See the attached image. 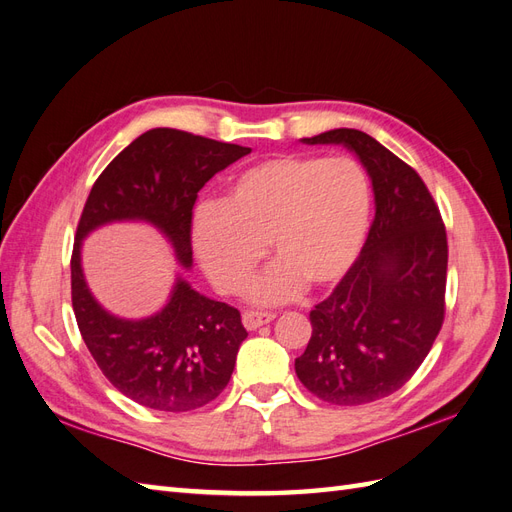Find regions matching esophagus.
Segmentation results:
<instances>
[{"label": "esophagus", "mask_w": 512, "mask_h": 512, "mask_svg": "<svg viewBox=\"0 0 512 512\" xmlns=\"http://www.w3.org/2000/svg\"><path fill=\"white\" fill-rule=\"evenodd\" d=\"M273 318L275 314L271 312H254V309H247V312H243V327L247 331H254L262 327V324H269Z\"/></svg>", "instance_id": "1"}]
</instances>
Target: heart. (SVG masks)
<instances>
[{"mask_svg": "<svg viewBox=\"0 0 512 512\" xmlns=\"http://www.w3.org/2000/svg\"><path fill=\"white\" fill-rule=\"evenodd\" d=\"M371 220V183L352 158L275 156L228 183L224 203L194 215L192 245L213 286L239 292L265 256L275 265L256 280L250 297L277 303L303 284L327 290L359 260Z\"/></svg>", "mask_w": 512, "mask_h": 512, "instance_id": "1", "label": "heart"}]
</instances>
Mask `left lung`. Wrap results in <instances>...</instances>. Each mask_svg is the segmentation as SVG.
Instances as JSON below:
<instances>
[{
    "mask_svg": "<svg viewBox=\"0 0 512 512\" xmlns=\"http://www.w3.org/2000/svg\"><path fill=\"white\" fill-rule=\"evenodd\" d=\"M305 145H344L365 166L376 200L359 260L318 303L312 337L294 361L309 393L363 406L399 391L444 322L448 243L438 205L416 170L361 130L337 128Z\"/></svg>",
    "mask_w": 512,
    "mask_h": 512,
    "instance_id": "8db88e82",
    "label": "left lung"
}]
</instances>
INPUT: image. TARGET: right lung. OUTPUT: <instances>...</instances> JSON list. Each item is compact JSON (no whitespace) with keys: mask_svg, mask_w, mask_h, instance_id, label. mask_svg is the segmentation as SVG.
Listing matches in <instances>:
<instances>
[{"mask_svg":"<svg viewBox=\"0 0 512 512\" xmlns=\"http://www.w3.org/2000/svg\"><path fill=\"white\" fill-rule=\"evenodd\" d=\"M252 149L173 128H153L108 164L81 213L70 260L72 307L91 356L119 393L162 412H190L218 397L247 331L239 309L196 292L183 277L168 303L143 320L108 314L89 292L81 243L91 230L138 220L156 226L192 267V213L198 192Z\"/></svg>","mask_w":512,"mask_h":512,"instance_id":"add662e5","label":"right lung"}]
</instances>
